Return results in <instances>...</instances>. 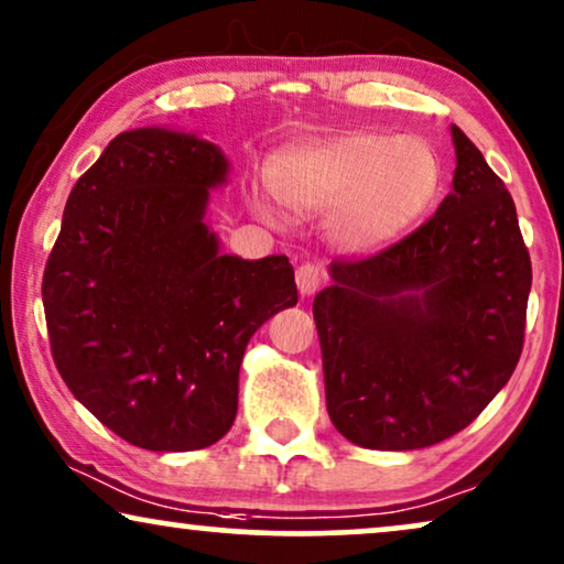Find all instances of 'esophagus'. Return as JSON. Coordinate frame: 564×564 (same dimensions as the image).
I'll return each mask as SVG.
<instances>
[{
	"mask_svg": "<svg viewBox=\"0 0 564 564\" xmlns=\"http://www.w3.org/2000/svg\"><path fill=\"white\" fill-rule=\"evenodd\" d=\"M325 283V268L319 262H304L296 268V286L304 296H310Z\"/></svg>",
	"mask_w": 564,
	"mask_h": 564,
	"instance_id": "1",
	"label": "esophagus"
}]
</instances>
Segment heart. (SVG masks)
I'll use <instances>...</instances> for the list:
<instances>
[{
  "label": "heart",
  "mask_w": 564,
  "mask_h": 564,
  "mask_svg": "<svg viewBox=\"0 0 564 564\" xmlns=\"http://www.w3.org/2000/svg\"><path fill=\"white\" fill-rule=\"evenodd\" d=\"M278 198L294 214L335 216V242L373 250L404 235L433 204L441 162L417 137L345 133L289 149L273 164ZM273 216V208L262 204Z\"/></svg>",
  "instance_id": "heart-1"
}]
</instances>
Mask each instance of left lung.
Returning <instances> with one entry per match:
<instances>
[{
  "mask_svg": "<svg viewBox=\"0 0 564 564\" xmlns=\"http://www.w3.org/2000/svg\"><path fill=\"white\" fill-rule=\"evenodd\" d=\"M454 193L384 250L335 258L314 296L327 412L345 438L412 452L464 431L516 371L531 258L506 183L462 129Z\"/></svg>",
  "mask_w": 564,
  "mask_h": 564,
  "instance_id": "obj_1",
  "label": "left lung"
}]
</instances>
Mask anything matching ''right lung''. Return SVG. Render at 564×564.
<instances>
[{"label": "right lung", "mask_w": 564, "mask_h": 564, "mask_svg": "<svg viewBox=\"0 0 564 564\" xmlns=\"http://www.w3.org/2000/svg\"><path fill=\"white\" fill-rule=\"evenodd\" d=\"M219 147L123 131L77 180L43 270L51 356L72 394L149 452L216 444L262 322L299 302L286 254H219L204 224Z\"/></svg>", "instance_id": "right-lung-1"}]
</instances>
